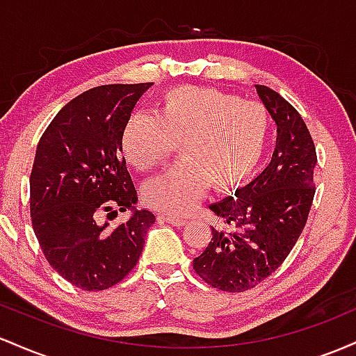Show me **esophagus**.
Instances as JSON below:
<instances>
[{
	"label": "esophagus",
	"mask_w": 356,
	"mask_h": 356,
	"mask_svg": "<svg viewBox=\"0 0 356 356\" xmlns=\"http://www.w3.org/2000/svg\"><path fill=\"white\" fill-rule=\"evenodd\" d=\"M159 219H161V220H165V222L172 224V226H177V227H181V226H184V224L187 222L186 219H182V218H175V216H169V214H161V216H159Z\"/></svg>",
	"instance_id": "34e87169"
}]
</instances>
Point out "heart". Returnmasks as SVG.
Wrapping results in <instances>:
<instances>
[{"label": "heart", "mask_w": 356, "mask_h": 356, "mask_svg": "<svg viewBox=\"0 0 356 356\" xmlns=\"http://www.w3.org/2000/svg\"><path fill=\"white\" fill-rule=\"evenodd\" d=\"M269 117L257 102L216 88L182 85L167 90L155 117L137 115L122 130L127 162L147 172L177 149L182 161L150 179L145 202L170 216H184L206 191H229L259 165L266 149Z\"/></svg>", "instance_id": "b5f03b06"}]
</instances>
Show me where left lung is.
Instances as JSON below:
<instances>
[{"instance_id":"8db88e82","label":"left lung","mask_w":356,"mask_h":356,"mask_svg":"<svg viewBox=\"0 0 356 356\" xmlns=\"http://www.w3.org/2000/svg\"><path fill=\"white\" fill-rule=\"evenodd\" d=\"M256 92L277 125L271 162L234 197L211 204L219 218L194 271L214 288L241 293L271 276L305 229L314 197L316 149L298 110L275 90Z\"/></svg>"}]
</instances>
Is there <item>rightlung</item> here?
Masks as SVG:
<instances>
[{
    "label": "right lung",
    "instance_id": "add662e5",
    "mask_svg": "<svg viewBox=\"0 0 356 356\" xmlns=\"http://www.w3.org/2000/svg\"><path fill=\"white\" fill-rule=\"evenodd\" d=\"M152 83L102 85L68 102L47 127L30 175L31 224L50 266L85 291L120 283L142 254L150 211L122 155V130ZM127 223L108 228L118 210ZM108 220L101 224L99 218Z\"/></svg>",
    "mask_w": 356,
    "mask_h": 356
}]
</instances>
